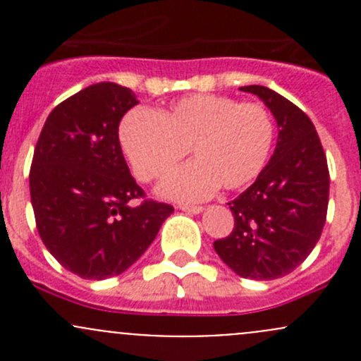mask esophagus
Here are the masks:
<instances>
[{"mask_svg":"<svg viewBox=\"0 0 361 361\" xmlns=\"http://www.w3.org/2000/svg\"><path fill=\"white\" fill-rule=\"evenodd\" d=\"M181 211H185V213H190V214H199L202 213L204 207L202 206H180Z\"/></svg>","mask_w":361,"mask_h":361,"instance_id":"esophagus-1","label":"esophagus"}]
</instances>
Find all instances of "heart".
Returning <instances> with one entry per match:
<instances>
[{
  "instance_id": "1",
  "label": "heart",
  "mask_w": 361,
  "mask_h": 361,
  "mask_svg": "<svg viewBox=\"0 0 361 361\" xmlns=\"http://www.w3.org/2000/svg\"><path fill=\"white\" fill-rule=\"evenodd\" d=\"M274 137V118L264 104L216 94L185 96L155 113L136 108L118 129L123 155L141 181L159 180L190 147L194 162L173 171L159 188L176 201H201L218 185H250L271 157Z\"/></svg>"
}]
</instances>
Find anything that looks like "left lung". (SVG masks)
Instances as JSON below:
<instances>
[{"label": "left lung", "mask_w": 361, "mask_h": 361, "mask_svg": "<svg viewBox=\"0 0 361 361\" xmlns=\"http://www.w3.org/2000/svg\"><path fill=\"white\" fill-rule=\"evenodd\" d=\"M260 97L278 122V143L257 181L228 202L234 228L213 243L241 278L269 281L297 269L322 235L330 174L311 118L292 101L262 85L241 87Z\"/></svg>", "instance_id": "left-lung-1"}]
</instances>
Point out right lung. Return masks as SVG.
<instances>
[{"mask_svg": "<svg viewBox=\"0 0 361 361\" xmlns=\"http://www.w3.org/2000/svg\"><path fill=\"white\" fill-rule=\"evenodd\" d=\"M137 99L94 83L54 108L32 155L29 190L38 234L83 279L122 274L154 243L173 206L145 199L123 159L118 123ZM134 198L144 201L134 207Z\"/></svg>", "mask_w": 361, "mask_h": 361, "instance_id": "obj_1", "label": "right lung"}]
</instances>
